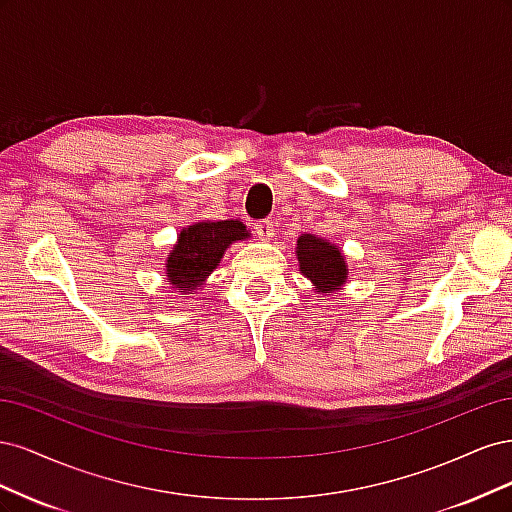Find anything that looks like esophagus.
I'll use <instances>...</instances> for the list:
<instances>
[{
	"instance_id": "obj_1",
	"label": "esophagus",
	"mask_w": 512,
	"mask_h": 512,
	"mask_svg": "<svg viewBox=\"0 0 512 512\" xmlns=\"http://www.w3.org/2000/svg\"><path fill=\"white\" fill-rule=\"evenodd\" d=\"M256 237L260 239V241H271V237H275V226H273V222H269V220H262V222H256Z\"/></svg>"
}]
</instances>
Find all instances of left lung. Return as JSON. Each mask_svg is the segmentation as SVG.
Listing matches in <instances>:
<instances>
[{"mask_svg":"<svg viewBox=\"0 0 512 512\" xmlns=\"http://www.w3.org/2000/svg\"><path fill=\"white\" fill-rule=\"evenodd\" d=\"M294 252H297L299 271L312 282L316 294L335 297L342 292L348 282V262L339 245L318 235H301Z\"/></svg>","mask_w":512,"mask_h":512,"instance_id":"obj_1","label":"left lung"}]
</instances>
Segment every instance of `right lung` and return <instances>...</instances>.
Returning a JSON list of instances; mask_svg holds the SVG:
<instances>
[{
	"label": "right lung",
	"mask_w": 512,
	"mask_h": 512,
	"mask_svg": "<svg viewBox=\"0 0 512 512\" xmlns=\"http://www.w3.org/2000/svg\"><path fill=\"white\" fill-rule=\"evenodd\" d=\"M243 239H250V230L239 220H203L185 226L164 260L170 288L179 294H196L218 269L228 247Z\"/></svg>",
	"instance_id": "right-lung-1"
}]
</instances>
